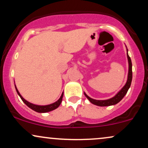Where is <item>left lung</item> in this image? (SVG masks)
I'll return each mask as SVG.
<instances>
[{
    "label": "left lung",
    "mask_w": 148,
    "mask_h": 148,
    "mask_svg": "<svg viewBox=\"0 0 148 148\" xmlns=\"http://www.w3.org/2000/svg\"><path fill=\"white\" fill-rule=\"evenodd\" d=\"M127 60H128V63H129V70H128V76H127V81L126 82L125 85H124V87L121 90L117 93L114 97L111 98V99H108V100H95V99H92V98L89 97L86 94H85V96L87 97V99L90 101L92 103L98 106H113V105L116 104L119 102H120L122 100V99L125 97V95L127 94V92L129 90L130 87L131 85L132 80V61L130 57L129 56L127 52Z\"/></svg>",
    "instance_id": "1"
}]
</instances>
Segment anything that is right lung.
<instances>
[{
	"label": "right lung",
	"instance_id": "1",
	"mask_svg": "<svg viewBox=\"0 0 148 148\" xmlns=\"http://www.w3.org/2000/svg\"><path fill=\"white\" fill-rule=\"evenodd\" d=\"M15 88H16V90L18 94L20 96L21 99H22V101H23V102L25 103L27 106L29 107V108H31L32 110H34V111L37 112H39V113L48 112L52 111V110L56 109V108L60 106V103H61L62 99H63V93H62V94H61V97H60V99H58V100L56 102H55L54 103H51V104L47 105V106H38V105L32 104V103L28 102L27 101H26L25 99H24V98H23L22 96L21 95V94L19 93L18 91V90H17L16 87V85H15Z\"/></svg>",
	"mask_w": 148,
	"mask_h": 148
}]
</instances>
